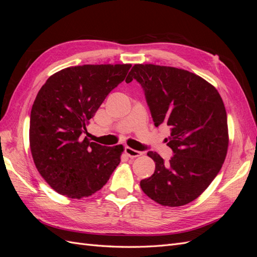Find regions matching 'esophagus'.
I'll return each mask as SVG.
<instances>
[{"instance_id":"1","label":"esophagus","mask_w":257,"mask_h":257,"mask_svg":"<svg viewBox=\"0 0 257 257\" xmlns=\"http://www.w3.org/2000/svg\"><path fill=\"white\" fill-rule=\"evenodd\" d=\"M124 152H125L130 158L141 157V155H143V153H144V152H142V151H137V150L132 149V148H130V147H125V148H124Z\"/></svg>"}]
</instances>
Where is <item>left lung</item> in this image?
<instances>
[{"mask_svg": "<svg viewBox=\"0 0 257 257\" xmlns=\"http://www.w3.org/2000/svg\"><path fill=\"white\" fill-rule=\"evenodd\" d=\"M136 79L145 92L154 125L170 127L165 163L157 152L154 174L141 188L160 205L179 207L196 199L219 174L228 148L227 114L219 92L184 69L135 64L126 82Z\"/></svg>", "mask_w": 257, "mask_h": 257, "instance_id": "1", "label": "left lung"}]
</instances>
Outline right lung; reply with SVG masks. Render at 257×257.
Instances as JSON below:
<instances>
[{
	"label": "right lung",
	"mask_w": 257,
	"mask_h": 257,
	"mask_svg": "<svg viewBox=\"0 0 257 257\" xmlns=\"http://www.w3.org/2000/svg\"><path fill=\"white\" fill-rule=\"evenodd\" d=\"M131 64L79 65L53 74L38 91L31 110L30 148L38 173L69 198L94 194L119 165L122 145L90 143L82 134Z\"/></svg>",
	"instance_id": "1"
}]
</instances>
